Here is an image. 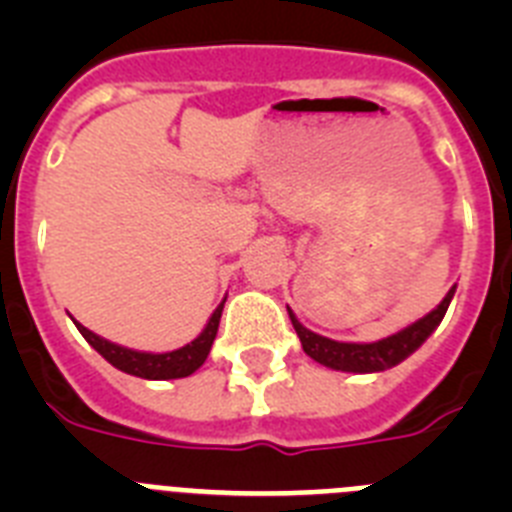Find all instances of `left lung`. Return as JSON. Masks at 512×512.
<instances>
[{
  "label": "left lung",
  "instance_id": "1",
  "mask_svg": "<svg viewBox=\"0 0 512 512\" xmlns=\"http://www.w3.org/2000/svg\"><path fill=\"white\" fill-rule=\"evenodd\" d=\"M454 289H449V295L443 297L441 305L436 310H431L425 318H420L418 323L408 325L405 330L395 333L390 338H382L377 343H341L330 341V338L318 336L307 330L300 320L295 318V312L289 310V320L295 325L297 336H300L302 348L310 359H315L318 364L330 366V369H338V372H356V374H369V372H384V369H392V366L400 364L402 359H408L413 351H418L423 346V341L431 336L433 330L438 328V323L443 320L446 310H449V302L454 297Z\"/></svg>",
  "mask_w": 512,
  "mask_h": 512
}]
</instances>
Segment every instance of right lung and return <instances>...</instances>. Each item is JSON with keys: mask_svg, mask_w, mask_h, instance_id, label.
I'll list each match as a JSON object with an SVG mask.
<instances>
[{"mask_svg": "<svg viewBox=\"0 0 512 512\" xmlns=\"http://www.w3.org/2000/svg\"><path fill=\"white\" fill-rule=\"evenodd\" d=\"M220 315H223V305L212 312L200 336L194 338L192 343H187V346L169 351V354H143V351H133V348H122L117 346V343H110L104 341V338L94 336L92 330H87L81 323H76V320L74 323L76 328H79L81 336L87 338L99 354L110 361L112 366H117L120 372L143 379H182L194 374L202 364H205L207 354H210L212 348V341H215L217 336Z\"/></svg>", "mask_w": 512, "mask_h": 512, "instance_id": "add662e5", "label": "right lung"}]
</instances>
